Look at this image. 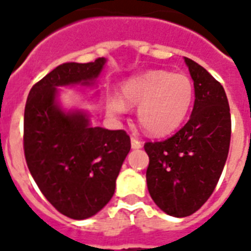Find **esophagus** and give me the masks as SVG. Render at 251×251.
Listing matches in <instances>:
<instances>
[{"label": "esophagus", "mask_w": 251, "mask_h": 251, "mask_svg": "<svg viewBox=\"0 0 251 251\" xmlns=\"http://www.w3.org/2000/svg\"><path fill=\"white\" fill-rule=\"evenodd\" d=\"M130 146H132V149H141L142 148V142L138 138L132 137L130 138Z\"/></svg>", "instance_id": "obj_1"}]
</instances>
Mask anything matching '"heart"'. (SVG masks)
Returning <instances> with one entry per match:
<instances>
[{
  "instance_id": "heart-1",
  "label": "heart",
  "mask_w": 251,
  "mask_h": 251,
  "mask_svg": "<svg viewBox=\"0 0 251 251\" xmlns=\"http://www.w3.org/2000/svg\"><path fill=\"white\" fill-rule=\"evenodd\" d=\"M122 99L106 97V109L113 115L127 111L128 105H138L141 127L152 136H167L181 127L191 111L195 87L190 76L168 70H151L129 78L122 84Z\"/></svg>"
}]
</instances>
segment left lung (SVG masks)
<instances>
[{
    "label": "left lung",
    "mask_w": 251,
    "mask_h": 251,
    "mask_svg": "<svg viewBox=\"0 0 251 251\" xmlns=\"http://www.w3.org/2000/svg\"><path fill=\"white\" fill-rule=\"evenodd\" d=\"M195 87L187 123L172 137L146 142L150 196L172 217H188L210 198L222 175L231 141V114L225 88L194 60L185 57Z\"/></svg>",
    "instance_id": "8db88e82"
}]
</instances>
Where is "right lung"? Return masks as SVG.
Returning <instances> with one entry per match:
<instances>
[{"instance_id":"1","label":"right lung","mask_w":251,"mask_h":251,"mask_svg":"<svg viewBox=\"0 0 251 251\" xmlns=\"http://www.w3.org/2000/svg\"><path fill=\"white\" fill-rule=\"evenodd\" d=\"M105 64V57L61 64L34 84L26 99V165L45 198L72 219L90 218L110 201L130 150L124 130L92 127L87 111H66L59 102V87L93 86Z\"/></svg>"}]
</instances>
